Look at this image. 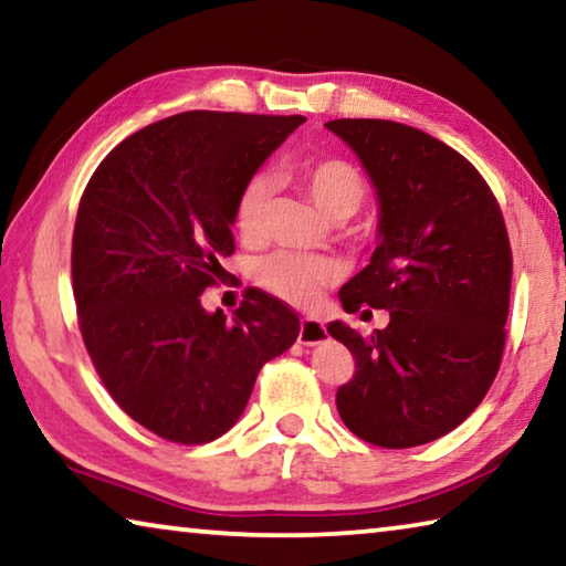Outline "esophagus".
<instances>
[{"mask_svg": "<svg viewBox=\"0 0 566 566\" xmlns=\"http://www.w3.org/2000/svg\"><path fill=\"white\" fill-rule=\"evenodd\" d=\"M324 339H327V327H324V322L304 317L300 327V344H304V347H314V344H319Z\"/></svg>", "mask_w": 566, "mask_h": 566, "instance_id": "obj_1", "label": "esophagus"}]
</instances>
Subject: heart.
I'll return each mask as SVG.
<instances>
[{
    "mask_svg": "<svg viewBox=\"0 0 566 566\" xmlns=\"http://www.w3.org/2000/svg\"><path fill=\"white\" fill-rule=\"evenodd\" d=\"M296 179L319 212L332 222H344L361 207L367 197L357 169L342 159L306 161L296 169ZM272 197V179L254 175L244 181L237 197L234 224L244 239H256L264 229L266 205ZM260 282L266 292L290 304H314L329 284L339 280V264L329 256L276 252L260 262Z\"/></svg>",
    "mask_w": 566,
    "mask_h": 566,
    "instance_id": "heart-1",
    "label": "heart"
}]
</instances>
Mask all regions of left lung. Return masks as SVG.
<instances>
[{
  "instance_id": "8db88e82",
  "label": "left lung",
  "mask_w": 566,
  "mask_h": 566,
  "mask_svg": "<svg viewBox=\"0 0 566 566\" xmlns=\"http://www.w3.org/2000/svg\"><path fill=\"white\" fill-rule=\"evenodd\" d=\"M324 127L361 161L379 212L369 264L342 286V306L389 312L367 337L329 322L357 361L337 391L339 417L377 447L434 442L479 407L502 361L512 249L500 205L432 134L389 119Z\"/></svg>"
}]
</instances>
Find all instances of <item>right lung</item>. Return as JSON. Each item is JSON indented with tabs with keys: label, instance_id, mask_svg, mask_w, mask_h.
Segmentation results:
<instances>
[{
	"label": "right lung",
	"instance_id": "right-lung-1",
	"mask_svg": "<svg viewBox=\"0 0 566 566\" xmlns=\"http://www.w3.org/2000/svg\"><path fill=\"white\" fill-rule=\"evenodd\" d=\"M304 117L181 112L114 147L76 212L72 286L104 387L157 437L205 444L242 417L300 317L260 290L227 319L202 292L234 252L244 181Z\"/></svg>",
	"mask_w": 566,
	"mask_h": 566
}]
</instances>
